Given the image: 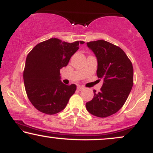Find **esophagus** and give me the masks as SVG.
<instances>
[{"label":"esophagus","mask_w":153,"mask_h":153,"mask_svg":"<svg viewBox=\"0 0 153 153\" xmlns=\"http://www.w3.org/2000/svg\"><path fill=\"white\" fill-rule=\"evenodd\" d=\"M84 88H84L83 86H80V85H78V86L77 87V89H78V91H82V90H83Z\"/></svg>","instance_id":"obj_1"}]
</instances>
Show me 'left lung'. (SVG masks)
<instances>
[{"instance_id": "left-lung-1", "label": "left lung", "mask_w": 153, "mask_h": 153, "mask_svg": "<svg viewBox=\"0 0 153 153\" xmlns=\"http://www.w3.org/2000/svg\"><path fill=\"white\" fill-rule=\"evenodd\" d=\"M98 60L97 76L103 80L101 91L85 103L88 111L105 118L117 113L127 101L133 85L132 63L120 47L104 41L87 42Z\"/></svg>"}]
</instances>
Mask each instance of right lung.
Wrapping results in <instances>:
<instances>
[{
	"label": "right lung",
	"mask_w": 153,
	"mask_h": 153,
	"mask_svg": "<svg viewBox=\"0 0 153 153\" xmlns=\"http://www.w3.org/2000/svg\"><path fill=\"white\" fill-rule=\"evenodd\" d=\"M83 41L73 43L51 38L37 44L26 57L24 86L30 102L38 111L55 114L64 109L76 91V85H65L60 81V69Z\"/></svg>",
	"instance_id": "add662e5"
}]
</instances>
